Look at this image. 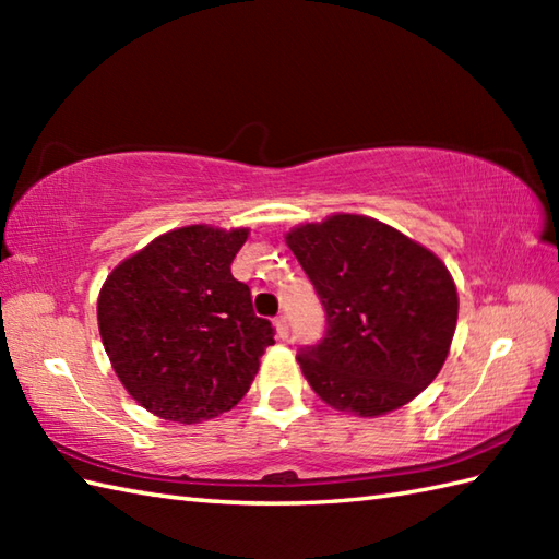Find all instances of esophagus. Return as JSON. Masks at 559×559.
<instances>
[{"label": "esophagus", "instance_id": "34e87169", "mask_svg": "<svg viewBox=\"0 0 559 559\" xmlns=\"http://www.w3.org/2000/svg\"><path fill=\"white\" fill-rule=\"evenodd\" d=\"M273 324H276V334H278V338H288V334H290V324H288V317H286V314H278L276 319H273Z\"/></svg>", "mask_w": 559, "mask_h": 559}]
</instances>
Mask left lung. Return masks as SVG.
I'll return each instance as SVG.
<instances>
[{"mask_svg": "<svg viewBox=\"0 0 559 559\" xmlns=\"http://www.w3.org/2000/svg\"><path fill=\"white\" fill-rule=\"evenodd\" d=\"M326 312V331L298 353L307 382L338 411L384 415L442 370L459 298L430 249L374 218L338 213L286 237Z\"/></svg>", "mask_w": 559, "mask_h": 559, "instance_id": "8db88e82", "label": "left lung"}]
</instances>
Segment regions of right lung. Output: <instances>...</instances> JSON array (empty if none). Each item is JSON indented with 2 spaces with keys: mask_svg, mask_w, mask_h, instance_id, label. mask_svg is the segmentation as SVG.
<instances>
[{
  "mask_svg": "<svg viewBox=\"0 0 559 559\" xmlns=\"http://www.w3.org/2000/svg\"><path fill=\"white\" fill-rule=\"evenodd\" d=\"M247 230L189 225L156 237L117 266L98 298L105 353L124 389L173 423L230 411L273 346L276 329L252 310L230 271Z\"/></svg>",
  "mask_w": 559,
  "mask_h": 559,
  "instance_id": "add662e5",
  "label": "right lung"
}]
</instances>
